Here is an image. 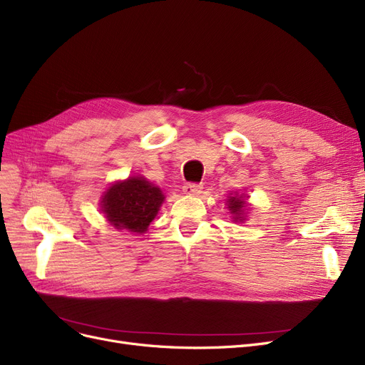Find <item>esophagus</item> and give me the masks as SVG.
<instances>
[{"label": "esophagus", "mask_w": 365, "mask_h": 365, "mask_svg": "<svg viewBox=\"0 0 365 365\" xmlns=\"http://www.w3.org/2000/svg\"><path fill=\"white\" fill-rule=\"evenodd\" d=\"M201 189H202V186L198 183H186L183 186V192L186 195H198L201 192Z\"/></svg>", "instance_id": "34e87169"}]
</instances>
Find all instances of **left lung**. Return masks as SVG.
I'll list each match as a JSON object with an SVG mask.
<instances>
[{
	"label": "left lung",
	"instance_id": "1",
	"mask_svg": "<svg viewBox=\"0 0 365 365\" xmlns=\"http://www.w3.org/2000/svg\"><path fill=\"white\" fill-rule=\"evenodd\" d=\"M227 204H228L227 209L232 215L234 222H243L245 220V212L247 209V202H246L245 197L239 195V194H230V197L227 200Z\"/></svg>",
	"mask_w": 365,
	"mask_h": 365
}]
</instances>
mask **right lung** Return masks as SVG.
<instances>
[{"label": "right lung", "instance_id": "1", "mask_svg": "<svg viewBox=\"0 0 365 365\" xmlns=\"http://www.w3.org/2000/svg\"><path fill=\"white\" fill-rule=\"evenodd\" d=\"M164 194L145 178L133 176L108 186L101 198V212L116 230L143 234L164 202Z\"/></svg>", "mask_w": 365, "mask_h": 365}]
</instances>
